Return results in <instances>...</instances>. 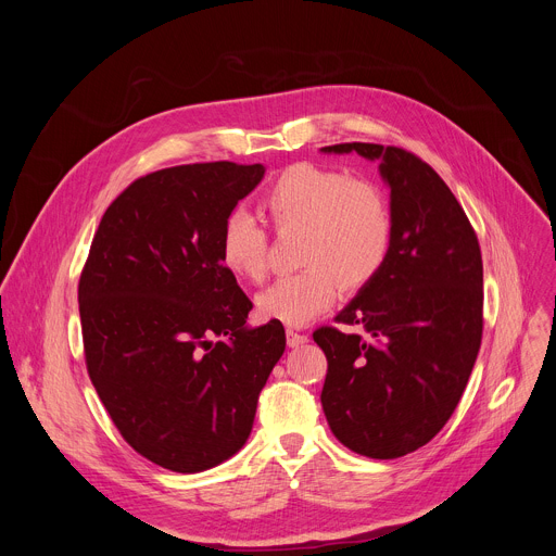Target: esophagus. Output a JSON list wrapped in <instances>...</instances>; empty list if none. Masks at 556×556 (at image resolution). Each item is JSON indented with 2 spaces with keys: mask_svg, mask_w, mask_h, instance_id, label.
Returning a JSON list of instances; mask_svg holds the SVG:
<instances>
[{
  "mask_svg": "<svg viewBox=\"0 0 556 556\" xmlns=\"http://www.w3.org/2000/svg\"><path fill=\"white\" fill-rule=\"evenodd\" d=\"M286 339H288V348H301L303 343H307V337L294 330H286Z\"/></svg>",
  "mask_w": 556,
  "mask_h": 556,
  "instance_id": "esophagus-1",
  "label": "esophagus"
}]
</instances>
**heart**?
Here are the masks:
<instances>
[{
  "label": "heart",
  "instance_id": "b5f03b06",
  "mask_svg": "<svg viewBox=\"0 0 556 556\" xmlns=\"http://www.w3.org/2000/svg\"><path fill=\"white\" fill-rule=\"evenodd\" d=\"M262 211L279 232L301 230L294 275L277 279L257 296L260 316L305 326L332 305L339 288L356 292L382 270L393 217L382 189L369 180L312 163L281 172L262 195ZM266 230L232 213L219 235V262L235 277L260 281L266 273Z\"/></svg>",
  "mask_w": 556,
  "mask_h": 556
}]
</instances>
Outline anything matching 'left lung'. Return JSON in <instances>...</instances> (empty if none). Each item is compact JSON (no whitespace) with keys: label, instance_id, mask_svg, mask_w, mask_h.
I'll list each match as a JSON object with an SVG mask.
<instances>
[{"label":"left lung","instance_id":"left-lung-1","mask_svg":"<svg viewBox=\"0 0 556 556\" xmlns=\"http://www.w3.org/2000/svg\"><path fill=\"white\" fill-rule=\"evenodd\" d=\"M324 153L378 163L393 237L378 277L337 314L361 332L319 328L321 405L337 440L393 459L425 446L455 412L482 343V253L444 180L401 147L343 142Z\"/></svg>","mask_w":556,"mask_h":556}]
</instances>
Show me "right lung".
<instances>
[{"mask_svg":"<svg viewBox=\"0 0 556 556\" xmlns=\"http://www.w3.org/2000/svg\"><path fill=\"white\" fill-rule=\"evenodd\" d=\"M264 165L200 163L131 182L105 211L78 281L86 363L142 457L200 472L240 451L286 350L279 321L251 328V299L219 262L224 222Z\"/></svg>","mask_w":556,"mask_h":556,"instance_id":"add662e5","label":"right lung"}]
</instances>
